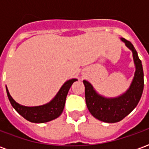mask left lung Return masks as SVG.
<instances>
[{"instance_id": "1", "label": "left lung", "mask_w": 149, "mask_h": 149, "mask_svg": "<svg viewBox=\"0 0 149 149\" xmlns=\"http://www.w3.org/2000/svg\"><path fill=\"white\" fill-rule=\"evenodd\" d=\"M121 40L132 52L136 66L134 77L128 90L117 97L107 98L97 93L88 81H83L88 109L95 118L106 123L120 121L128 116L138 104L144 89V72L137 52L130 41L125 38Z\"/></svg>"}]
</instances>
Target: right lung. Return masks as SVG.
I'll list each match as a JSON object with an SVG mask.
<instances>
[{
	"mask_svg": "<svg viewBox=\"0 0 149 149\" xmlns=\"http://www.w3.org/2000/svg\"><path fill=\"white\" fill-rule=\"evenodd\" d=\"M77 79H71L67 81L62 85L55 97L50 102L40 106L27 107L17 103L8 93L6 86V92L8 100L14 109L24 119L33 123H45L57 118L64 110L66 97L72 84L77 81Z\"/></svg>",
	"mask_w": 149,
	"mask_h": 149,
	"instance_id": "right-lung-1",
	"label": "right lung"
}]
</instances>
